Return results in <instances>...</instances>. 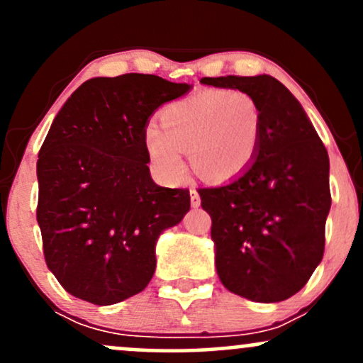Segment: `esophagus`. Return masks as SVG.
Wrapping results in <instances>:
<instances>
[{
  "instance_id": "obj_1",
  "label": "esophagus",
  "mask_w": 363,
  "mask_h": 363,
  "mask_svg": "<svg viewBox=\"0 0 363 363\" xmlns=\"http://www.w3.org/2000/svg\"><path fill=\"white\" fill-rule=\"evenodd\" d=\"M191 194V206L193 208H198L199 205H201V198H199V193L196 189H191L189 191Z\"/></svg>"
}]
</instances>
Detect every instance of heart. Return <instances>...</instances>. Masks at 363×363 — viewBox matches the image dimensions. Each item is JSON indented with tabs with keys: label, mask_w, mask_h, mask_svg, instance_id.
I'll return each mask as SVG.
<instances>
[{
	"label": "heart",
	"mask_w": 363,
	"mask_h": 363,
	"mask_svg": "<svg viewBox=\"0 0 363 363\" xmlns=\"http://www.w3.org/2000/svg\"><path fill=\"white\" fill-rule=\"evenodd\" d=\"M262 116L242 90H201L160 111V127L147 124L143 143L150 164L169 181L186 172L182 152L208 181H230L245 172L259 150Z\"/></svg>",
	"instance_id": "1"
}]
</instances>
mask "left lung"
Wrapping results in <instances>:
<instances>
[{"label":"left lung","mask_w":363,"mask_h":363,"mask_svg":"<svg viewBox=\"0 0 363 363\" xmlns=\"http://www.w3.org/2000/svg\"><path fill=\"white\" fill-rule=\"evenodd\" d=\"M201 83L252 95L262 116L251 167L228 184L198 189L211 216L216 272L225 289L249 301H286L323 259L331 208L328 152L277 78L228 74Z\"/></svg>","instance_id":"left-lung-1"}]
</instances>
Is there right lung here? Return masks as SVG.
<instances>
[{"label":"right lung","mask_w":363,"mask_h":363,"mask_svg":"<svg viewBox=\"0 0 363 363\" xmlns=\"http://www.w3.org/2000/svg\"><path fill=\"white\" fill-rule=\"evenodd\" d=\"M189 89L155 74L91 78L57 112L37 160V222L48 268L74 297L111 306L152 280L158 235L191 196L152 181L143 131Z\"/></svg>","instance_id":"1"}]
</instances>
